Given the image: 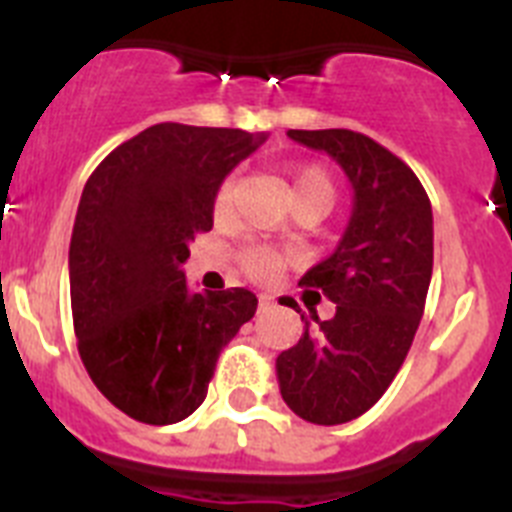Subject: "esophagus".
<instances>
[{
	"label": "esophagus",
	"mask_w": 512,
	"mask_h": 512,
	"mask_svg": "<svg viewBox=\"0 0 512 512\" xmlns=\"http://www.w3.org/2000/svg\"><path fill=\"white\" fill-rule=\"evenodd\" d=\"M259 305H261V310H269V307L274 305V297H271V295H259Z\"/></svg>",
	"instance_id": "34e87169"
}]
</instances>
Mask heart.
<instances>
[{
	"mask_svg": "<svg viewBox=\"0 0 512 512\" xmlns=\"http://www.w3.org/2000/svg\"><path fill=\"white\" fill-rule=\"evenodd\" d=\"M233 192H235V179L228 176L220 182L212 197V215L215 217H228L233 210ZM292 194L295 200H315L323 202L325 207H333L336 202V184L330 179V174L320 166H297L292 171ZM241 266L248 277L256 282H271L277 277L284 266V256L269 246H248L241 251Z\"/></svg>",
	"mask_w": 512,
	"mask_h": 512,
	"instance_id": "b5f03b06",
	"label": "heart"
}]
</instances>
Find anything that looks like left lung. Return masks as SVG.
<instances>
[{"instance_id":"1","label":"left lung","mask_w":512,"mask_h":512,"mask_svg":"<svg viewBox=\"0 0 512 512\" xmlns=\"http://www.w3.org/2000/svg\"><path fill=\"white\" fill-rule=\"evenodd\" d=\"M287 135L336 158L354 187L341 243L300 279L336 302V315L315 318L318 328L302 315L305 333L277 359L289 410L307 423L341 425L387 392L413 346L433 274L431 200L413 169L369 135L343 128Z\"/></svg>"}]
</instances>
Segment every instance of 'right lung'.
Segmentation results:
<instances>
[{"label": "right lung", "instance_id": "1", "mask_svg": "<svg viewBox=\"0 0 512 512\" xmlns=\"http://www.w3.org/2000/svg\"><path fill=\"white\" fill-rule=\"evenodd\" d=\"M264 135L151 125L117 146L81 192L69 248L79 356L107 400L171 425L207 397L217 356L256 312L243 287L192 292L182 264L212 230V197Z\"/></svg>", "mask_w": 512, "mask_h": 512}]
</instances>
